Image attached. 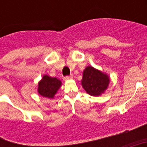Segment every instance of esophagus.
<instances>
[{"instance_id": "34e87169", "label": "esophagus", "mask_w": 147, "mask_h": 147, "mask_svg": "<svg viewBox=\"0 0 147 147\" xmlns=\"http://www.w3.org/2000/svg\"><path fill=\"white\" fill-rule=\"evenodd\" d=\"M71 79H73L72 75H70V76H66L64 77V80H71Z\"/></svg>"}]
</instances>
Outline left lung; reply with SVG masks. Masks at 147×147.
I'll use <instances>...</instances> for the list:
<instances>
[{"instance_id": "1", "label": "left lung", "mask_w": 147, "mask_h": 147, "mask_svg": "<svg viewBox=\"0 0 147 147\" xmlns=\"http://www.w3.org/2000/svg\"><path fill=\"white\" fill-rule=\"evenodd\" d=\"M109 77L101 71L88 66L83 72L82 85L90 96H98L103 93L109 85Z\"/></svg>"}]
</instances>
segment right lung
Here are the masks:
<instances>
[{"label":"right lung","mask_w":147,"mask_h":147,"mask_svg":"<svg viewBox=\"0 0 147 147\" xmlns=\"http://www.w3.org/2000/svg\"><path fill=\"white\" fill-rule=\"evenodd\" d=\"M60 80L45 75L39 82L38 93L44 97L52 98L61 86Z\"/></svg>","instance_id":"right-lung-1"}]
</instances>
